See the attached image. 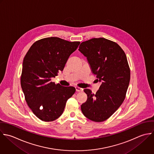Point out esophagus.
Returning <instances> with one entry per match:
<instances>
[{
	"label": "esophagus",
	"mask_w": 154,
	"mask_h": 154,
	"mask_svg": "<svg viewBox=\"0 0 154 154\" xmlns=\"http://www.w3.org/2000/svg\"><path fill=\"white\" fill-rule=\"evenodd\" d=\"M75 89H76V91L77 92H82V91H83V89L82 88H80V87H75Z\"/></svg>",
	"instance_id": "obj_1"
}]
</instances>
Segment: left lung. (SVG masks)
<instances>
[{
  "mask_svg": "<svg viewBox=\"0 0 154 154\" xmlns=\"http://www.w3.org/2000/svg\"><path fill=\"white\" fill-rule=\"evenodd\" d=\"M79 50L87 57L92 73L101 82L96 94L84 89L88 100L81 106L82 112L92 121L103 122L118 109L125 98L130 80L126 54L116 42L104 38L84 41Z\"/></svg>",
  "mask_w": 154,
  "mask_h": 154,
  "instance_id": "obj_1",
  "label": "left lung"
}]
</instances>
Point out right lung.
Instances as JSON below:
<instances>
[{
	"mask_svg": "<svg viewBox=\"0 0 154 154\" xmlns=\"http://www.w3.org/2000/svg\"><path fill=\"white\" fill-rule=\"evenodd\" d=\"M80 43L58 37L42 38L32 44L24 57L21 86L28 106L42 121L59 118L67 100L75 92L74 87L62 86L51 80L63 71Z\"/></svg>",
	"mask_w": 154,
	"mask_h": 154,
	"instance_id": "add662e5",
	"label": "right lung"
}]
</instances>
